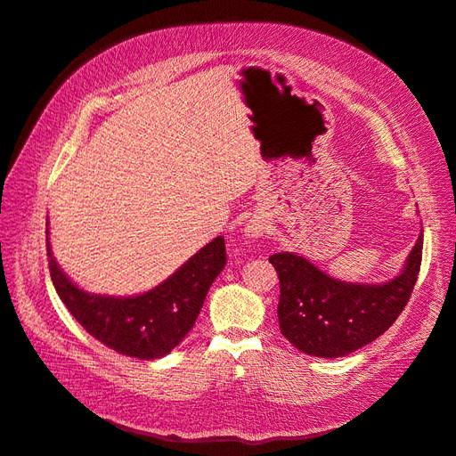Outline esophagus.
<instances>
[{"label": "esophagus", "mask_w": 456, "mask_h": 456, "mask_svg": "<svg viewBox=\"0 0 456 456\" xmlns=\"http://www.w3.org/2000/svg\"><path fill=\"white\" fill-rule=\"evenodd\" d=\"M268 232V221L264 217H252L245 225V235L250 239H260Z\"/></svg>", "instance_id": "1"}]
</instances>
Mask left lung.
<instances>
[{
	"instance_id": "obj_1",
	"label": "left lung",
	"mask_w": 456,
	"mask_h": 456,
	"mask_svg": "<svg viewBox=\"0 0 456 456\" xmlns=\"http://www.w3.org/2000/svg\"><path fill=\"white\" fill-rule=\"evenodd\" d=\"M423 231L395 280L349 283L334 280L306 258L272 254L280 276V330L301 352L342 357L385 334L404 311L421 266Z\"/></svg>"
}]
</instances>
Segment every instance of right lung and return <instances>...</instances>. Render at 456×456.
<instances>
[{
  "label": "right lung",
  "mask_w": 456,
  "mask_h": 456,
  "mask_svg": "<svg viewBox=\"0 0 456 456\" xmlns=\"http://www.w3.org/2000/svg\"><path fill=\"white\" fill-rule=\"evenodd\" d=\"M46 248L52 283L76 321L101 344L137 359L163 357L183 342L192 330L209 285L227 264L225 239L216 237L151 291L109 297L79 289L63 273L52 256L48 229Z\"/></svg>",
  "instance_id": "add662e5"
}]
</instances>
